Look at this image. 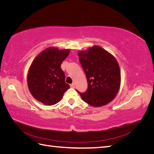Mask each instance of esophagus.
I'll return each instance as SVG.
<instances>
[{
	"label": "esophagus",
	"instance_id": "esophagus-1",
	"mask_svg": "<svg viewBox=\"0 0 154 154\" xmlns=\"http://www.w3.org/2000/svg\"><path fill=\"white\" fill-rule=\"evenodd\" d=\"M70 86H71V88H74V87H75V83H72V84H71V85H70Z\"/></svg>",
	"mask_w": 154,
	"mask_h": 154
}]
</instances>
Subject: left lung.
<instances>
[{
  "instance_id": "1",
  "label": "left lung",
  "mask_w": 154,
  "mask_h": 154,
  "mask_svg": "<svg viewBox=\"0 0 154 154\" xmlns=\"http://www.w3.org/2000/svg\"><path fill=\"white\" fill-rule=\"evenodd\" d=\"M88 83L84 92H77L82 100L93 106L109 103L118 94L121 73L117 60L99 46L78 53Z\"/></svg>"
}]
</instances>
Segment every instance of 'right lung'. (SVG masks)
<instances>
[{"mask_svg":"<svg viewBox=\"0 0 154 154\" xmlns=\"http://www.w3.org/2000/svg\"><path fill=\"white\" fill-rule=\"evenodd\" d=\"M69 52L68 49H46L31 64L27 74V85L32 96L45 105L57 103L70 88L61 69V64Z\"/></svg>","mask_w":154,"mask_h":154,"instance_id":"right-lung-1","label":"right lung"}]
</instances>
